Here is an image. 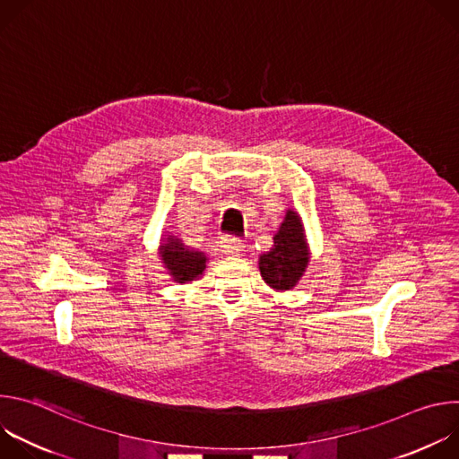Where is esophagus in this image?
I'll return each instance as SVG.
<instances>
[{"mask_svg": "<svg viewBox=\"0 0 459 459\" xmlns=\"http://www.w3.org/2000/svg\"><path fill=\"white\" fill-rule=\"evenodd\" d=\"M221 248L227 255H239L243 252V241L234 236L221 238Z\"/></svg>", "mask_w": 459, "mask_h": 459, "instance_id": "34e87169", "label": "esophagus"}]
</instances>
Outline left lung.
Listing matches in <instances>:
<instances>
[{
	"mask_svg": "<svg viewBox=\"0 0 459 459\" xmlns=\"http://www.w3.org/2000/svg\"><path fill=\"white\" fill-rule=\"evenodd\" d=\"M308 259L301 218L289 209L280 230L274 234L273 248L259 255L261 278L274 290H290L301 280Z\"/></svg>",
	"mask_w": 459,
	"mask_h": 459,
	"instance_id": "8db88e82",
	"label": "left lung"
}]
</instances>
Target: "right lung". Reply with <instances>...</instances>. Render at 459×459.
Instances as JSON below:
<instances>
[{
    "label": "right lung",
    "mask_w": 459,
    "mask_h": 459,
    "mask_svg": "<svg viewBox=\"0 0 459 459\" xmlns=\"http://www.w3.org/2000/svg\"><path fill=\"white\" fill-rule=\"evenodd\" d=\"M160 255L165 269L178 283L200 278L207 267V255L204 252L186 248L176 236L163 238Z\"/></svg>",
    "instance_id": "obj_1"
}]
</instances>
